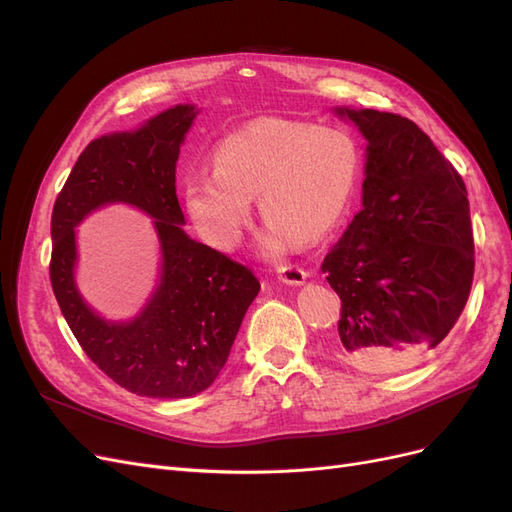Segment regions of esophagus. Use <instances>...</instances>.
Returning a JSON list of instances; mask_svg holds the SVG:
<instances>
[{
    "label": "esophagus",
    "mask_w": 512,
    "mask_h": 512,
    "mask_svg": "<svg viewBox=\"0 0 512 512\" xmlns=\"http://www.w3.org/2000/svg\"><path fill=\"white\" fill-rule=\"evenodd\" d=\"M277 280L288 286H303L307 280V273L297 265H288L277 269Z\"/></svg>",
    "instance_id": "34e87169"
}]
</instances>
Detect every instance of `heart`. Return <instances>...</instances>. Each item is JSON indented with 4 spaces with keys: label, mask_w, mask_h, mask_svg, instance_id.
I'll use <instances>...</instances> for the list:
<instances>
[{
    "label": "heart",
    "mask_w": 512,
    "mask_h": 512,
    "mask_svg": "<svg viewBox=\"0 0 512 512\" xmlns=\"http://www.w3.org/2000/svg\"><path fill=\"white\" fill-rule=\"evenodd\" d=\"M213 166L183 181L185 211L198 235L218 250H235L258 196L267 218L258 245L275 256L297 239L327 237L342 222L359 183L361 153L339 128L267 117L228 132Z\"/></svg>",
    "instance_id": "b5f03b06"
}]
</instances>
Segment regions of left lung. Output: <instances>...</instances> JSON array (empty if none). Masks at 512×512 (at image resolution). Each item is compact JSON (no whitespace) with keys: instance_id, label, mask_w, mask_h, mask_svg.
Here are the masks:
<instances>
[{"instance_id":"1","label":"left lung","mask_w":512,"mask_h":512,"mask_svg":"<svg viewBox=\"0 0 512 512\" xmlns=\"http://www.w3.org/2000/svg\"><path fill=\"white\" fill-rule=\"evenodd\" d=\"M333 113L367 143L363 209L320 267L342 299L335 352L367 371L404 369L451 333L470 297L468 192L414 121L374 108Z\"/></svg>"}]
</instances>
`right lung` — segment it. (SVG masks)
<instances>
[{
    "instance_id": "obj_1",
    "label": "right lung",
    "mask_w": 512,
    "mask_h": 512,
    "mask_svg": "<svg viewBox=\"0 0 512 512\" xmlns=\"http://www.w3.org/2000/svg\"><path fill=\"white\" fill-rule=\"evenodd\" d=\"M198 113L196 104H175L136 130L91 141L53 207L51 284L61 314L89 359L141 397L183 399L209 389L260 290L250 269L183 230L175 170ZM106 204L147 212L161 245L157 286L130 321L100 317L75 286V226Z\"/></svg>"
}]
</instances>
